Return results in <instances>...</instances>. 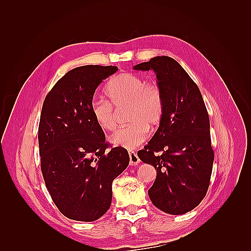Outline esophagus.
<instances>
[{
	"label": "esophagus",
	"instance_id": "34e87169",
	"mask_svg": "<svg viewBox=\"0 0 251 251\" xmlns=\"http://www.w3.org/2000/svg\"><path fill=\"white\" fill-rule=\"evenodd\" d=\"M128 156H130V164L131 165H137L140 162V159L138 158L137 154L133 151H128Z\"/></svg>",
	"mask_w": 251,
	"mask_h": 251
}]
</instances>
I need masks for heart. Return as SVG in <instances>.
<instances>
[{"label": "heart", "mask_w": 251, "mask_h": 251, "mask_svg": "<svg viewBox=\"0 0 251 251\" xmlns=\"http://www.w3.org/2000/svg\"><path fill=\"white\" fill-rule=\"evenodd\" d=\"M110 101L94 100L91 103V115L97 126L104 131L117 126L116 109L127 107V126L114 133L110 140L118 147L135 149L148 138L149 128L156 127L163 117L164 100L157 83L134 73H120L107 87Z\"/></svg>", "instance_id": "obj_1"}]
</instances>
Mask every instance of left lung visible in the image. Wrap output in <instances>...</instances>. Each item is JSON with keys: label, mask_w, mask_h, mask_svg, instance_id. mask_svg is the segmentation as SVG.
<instances>
[{"label": "left lung", "mask_w": 251, "mask_h": 251, "mask_svg": "<svg viewBox=\"0 0 251 251\" xmlns=\"http://www.w3.org/2000/svg\"><path fill=\"white\" fill-rule=\"evenodd\" d=\"M134 69L154 70L164 100L157 132L137 153L157 170L150 199L166 214H185L198 206L209 186L215 155L206 107L198 86L174 58L156 56Z\"/></svg>", "instance_id": "obj_1"}]
</instances>
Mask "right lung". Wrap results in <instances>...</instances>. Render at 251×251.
<instances>
[{"mask_svg": "<svg viewBox=\"0 0 251 251\" xmlns=\"http://www.w3.org/2000/svg\"><path fill=\"white\" fill-rule=\"evenodd\" d=\"M118 70L115 66L74 68L45 98L39 125L41 170L62 214L92 222L111 206L112 182L130 162L127 151L105 142L91 115L96 88Z\"/></svg>", "mask_w": 251, "mask_h": 251, "instance_id": "obj_1", "label": "right lung"}]
</instances>
